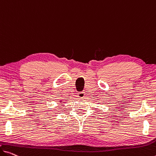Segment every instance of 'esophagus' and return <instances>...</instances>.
<instances>
[{
    "mask_svg": "<svg viewBox=\"0 0 156 156\" xmlns=\"http://www.w3.org/2000/svg\"><path fill=\"white\" fill-rule=\"evenodd\" d=\"M77 96L80 98H83L85 97V93L84 92H80L78 93Z\"/></svg>",
    "mask_w": 156,
    "mask_h": 156,
    "instance_id": "esophagus-1",
    "label": "esophagus"
}]
</instances>
